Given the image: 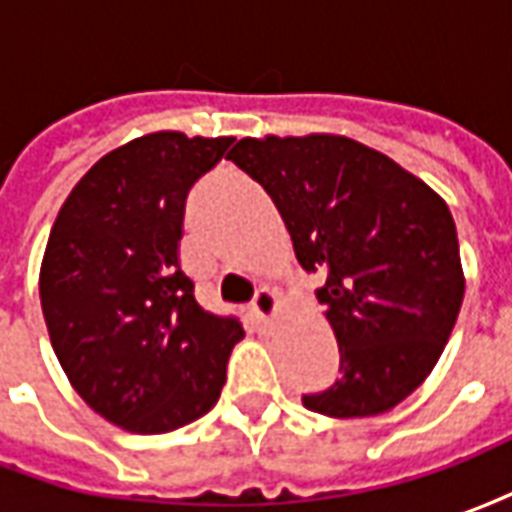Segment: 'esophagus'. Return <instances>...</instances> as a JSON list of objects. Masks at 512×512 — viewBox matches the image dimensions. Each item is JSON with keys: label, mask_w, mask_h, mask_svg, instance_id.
Masks as SVG:
<instances>
[{"label": "esophagus", "mask_w": 512, "mask_h": 512, "mask_svg": "<svg viewBox=\"0 0 512 512\" xmlns=\"http://www.w3.org/2000/svg\"><path fill=\"white\" fill-rule=\"evenodd\" d=\"M252 312H255V318L260 323H271L274 318H277L279 312V296L274 293V290L263 288L260 293L255 296V301H252Z\"/></svg>", "instance_id": "obj_1"}]
</instances>
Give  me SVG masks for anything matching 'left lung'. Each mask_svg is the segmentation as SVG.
<instances>
[{"label": "left lung", "instance_id": "left-lung-1", "mask_svg": "<svg viewBox=\"0 0 512 512\" xmlns=\"http://www.w3.org/2000/svg\"><path fill=\"white\" fill-rule=\"evenodd\" d=\"M227 158L268 191L301 268L326 274L318 301L343 376L304 406L334 419L395 408L430 376L461 312L466 279L447 202L340 134L244 136Z\"/></svg>", "mask_w": 512, "mask_h": 512}]
</instances>
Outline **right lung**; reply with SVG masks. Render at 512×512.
I'll use <instances>...</instances> for the list:
<instances>
[{
	"label": "right lung",
	"mask_w": 512,
	"mask_h": 512,
	"mask_svg": "<svg viewBox=\"0 0 512 512\" xmlns=\"http://www.w3.org/2000/svg\"><path fill=\"white\" fill-rule=\"evenodd\" d=\"M230 145L136 136L84 172L54 219L40 263L51 348L79 397L117 428H183L222 395L244 329L197 304L180 238L189 189Z\"/></svg>",
	"instance_id": "obj_1"
}]
</instances>
